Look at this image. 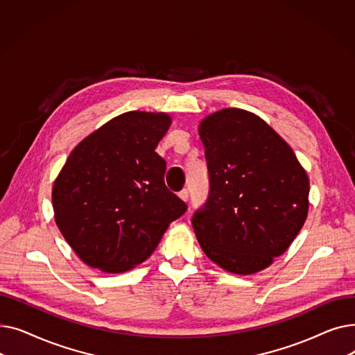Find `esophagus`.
Listing matches in <instances>:
<instances>
[{
    "mask_svg": "<svg viewBox=\"0 0 355 355\" xmlns=\"http://www.w3.org/2000/svg\"><path fill=\"white\" fill-rule=\"evenodd\" d=\"M178 197H180L181 200H184V201H187V200H189V190H187V189L181 190V191L178 193Z\"/></svg>",
    "mask_w": 355,
    "mask_h": 355,
    "instance_id": "34e87169",
    "label": "esophagus"
}]
</instances>
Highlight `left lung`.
<instances>
[{
    "label": "left lung",
    "mask_w": 355,
    "mask_h": 355,
    "mask_svg": "<svg viewBox=\"0 0 355 355\" xmlns=\"http://www.w3.org/2000/svg\"><path fill=\"white\" fill-rule=\"evenodd\" d=\"M210 191L191 220L202 252L252 275L288 250L309 207V180L292 148L257 115L221 109L198 128Z\"/></svg>",
    "instance_id": "left-lung-1"
}]
</instances>
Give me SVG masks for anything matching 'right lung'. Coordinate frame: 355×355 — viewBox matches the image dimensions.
Instances as JSON below:
<instances>
[{"mask_svg":"<svg viewBox=\"0 0 355 355\" xmlns=\"http://www.w3.org/2000/svg\"><path fill=\"white\" fill-rule=\"evenodd\" d=\"M170 125L166 114L126 112L86 137L55 178V225L90 268L121 273L142 263L187 211L155 153Z\"/></svg>","mask_w":355,"mask_h":355,"instance_id":"right-lung-1","label":"right lung"}]
</instances>
